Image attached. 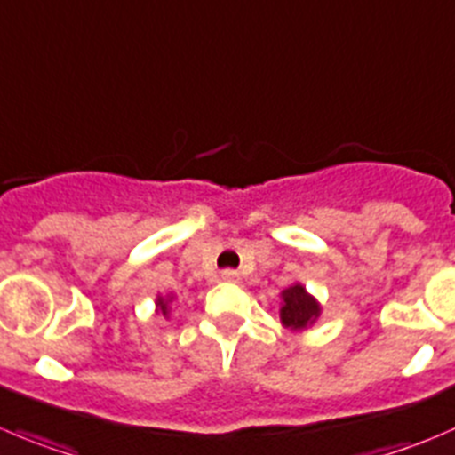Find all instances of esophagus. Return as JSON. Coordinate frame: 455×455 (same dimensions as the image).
Returning a JSON list of instances; mask_svg holds the SVG:
<instances>
[{"label": "esophagus", "instance_id": "esophagus-1", "mask_svg": "<svg viewBox=\"0 0 455 455\" xmlns=\"http://www.w3.org/2000/svg\"><path fill=\"white\" fill-rule=\"evenodd\" d=\"M222 280H227V282H240V273L233 271V268H227V271H222Z\"/></svg>", "mask_w": 455, "mask_h": 455}]
</instances>
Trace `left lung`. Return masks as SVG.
Wrapping results in <instances>:
<instances>
[{
	"label": "left lung",
	"instance_id": "8db88e82",
	"mask_svg": "<svg viewBox=\"0 0 455 455\" xmlns=\"http://www.w3.org/2000/svg\"><path fill=\"white\" fill-rule=\"evenodd\" d=\"M282 307H280V320L286 329L291 331H304L308 326L315 324L320 317L322 307L299 282L291 284L280 293Z\"/></svg>",
	"mask_w": 455,
	"mask_h": 455
}]
</instances>
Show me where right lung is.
I'll return each mask as SVG.
<instances>
[{
	"label": "right lung",
	"instance_id": "obj_1",
	"mask_svg": "<svg viewBox=\"0 0 455 455\" xmlns=\"http://www.w3.org/2000/svg\"><path fill=\"white\" fill-rule=\"evenodd\" d=\"M171 302H173V295H157V299H156V311L162 313V315H164V317H169V313H171L169 304H171Z\"/></svg>",
	"mask_w": 455,
	"mask_h": 455
}]
</instances>
